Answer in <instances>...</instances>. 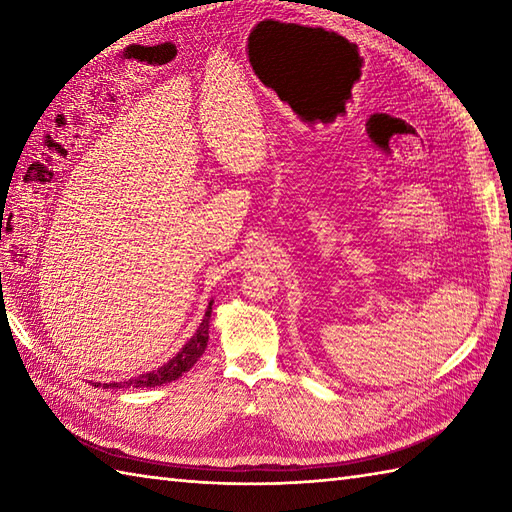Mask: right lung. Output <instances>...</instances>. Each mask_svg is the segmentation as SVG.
<instances>
[{"instance_id":"1","label":"right lung","mask_w":512,"mask_h":512,"mask_svg":"<svg viewBox=\"0 0 512 512\" xmlns=\"http://www.w3.org/2000/svg\"><path fill=\"white\" fill-rule=\"evenodd\" d=\"M211 306H213V301L209 303V308H206V314H204V319L200 323L198 332L193 334V339L187 345H184L182 350L171 358V361H167L165 365H160L158 369H151V372H147V374H140V376H134V378H127V380H118V383H105L103 387H112V389L158 387V385H165V383H171V380L180 378L184 372H189V369L193 367V363L198 361V358L204 354L206 343H209ZM94 387H101V383L94 385Z\"/></svg>"}]
</instances>
